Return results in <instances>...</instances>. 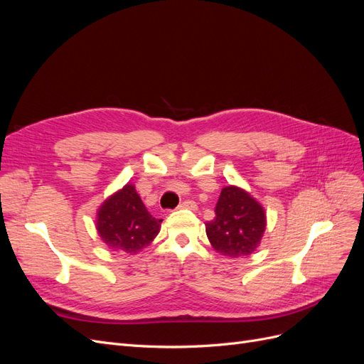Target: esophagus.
I'll return each instance as SVG.
<instances>
[{
	"label": "esophagus",
	"instance_id": "34e87169",
	"mask_svg": "<svg viewBox=\"0 0 364 364\" xmlns=\"http://www.w3.org/2000/svg\"><path fill=\"white\" fill-rule=\"evenodd\" d=\"M197 208V205L193 202V200H183L181 205H179V209H194Z\"/></svg>",
	"mask_w": 364,
	"mask_h": 364
}]
</instances>
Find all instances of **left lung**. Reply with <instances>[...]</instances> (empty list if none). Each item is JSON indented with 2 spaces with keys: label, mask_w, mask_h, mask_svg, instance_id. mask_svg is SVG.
<instances>
[{
  "label": "left lung",
  "mask_w": 364,
  "mask_h": 364,
  "mask_svg": "<svg viewBox=\"0 0 364 364\" xmlns=\"http://www.w3.org/2000/svg\"><path fill=\"white\" fill-rule=\"evenodd\" d=\"M266 225V211L255 197L228 185L220 193L215 217L205 226L214 250L229 258H243L257 250Z\"/></svg>",
  "instance_id": "8db88e82"
}]
</instances>
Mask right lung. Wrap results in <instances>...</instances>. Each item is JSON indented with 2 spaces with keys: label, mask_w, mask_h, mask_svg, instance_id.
I'll return each mask as SVG.
<instances>
[{
  "label": "right lung",
  "mask_w": 364,
  "mask_h": 364,
  "mask_svg": "<svg viewBox=\"0 0 364 364\" xmlns=\"http://www.w3.org/2000/svg\"><path fill=\"white\" fill-rule=\"evenodd\" d=\"M95 222L97 232L109 249L138 253L159 234L162 220L147 211L135 185L127 183L102 203Z\"/></svg>",
  "instance_id": "obj_1"
}]
</instances>
